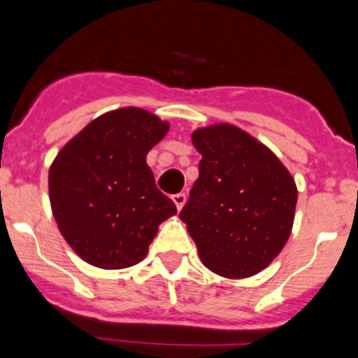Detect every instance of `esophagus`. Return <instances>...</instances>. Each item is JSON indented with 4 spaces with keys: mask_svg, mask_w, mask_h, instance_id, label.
Wrapping results in <instances>:
<instances>
[{
    "mask_svg": "<svg viewBox=\"0 0 358 358\" xmlns=\"http://www.w3.org/2000/svg\"><path fill=\"white\" fill-rule=\"evenodd\" d=\"M171 199H173V202H175L176 209H178V211H180V209H182L183 206H185V202H187V196H185V194L180 192V194H175V196H173Z\"/></svg>",
    "mask_w": 358,
    "mask_h": 358,
    "instance_id": "obj_1",
    "label": "esophagus"
}]
</instances>
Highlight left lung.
Returning a JSON list of instances; mask_svg holds the SVG:
<instances>
[{"mask_svg": "<svg viewBox=\"0 0 358 358\" xmlns=\"http://www.w3.org/2000/svg\"><path fill=\"white\" fill-rule=\"evenodd\" d=\"M199 178L180 220L202 265L225 279L265 270L291 236L298 189L280 159L229 122L192 131Z\"/></svg>", "mask_w": 358, "mask_h": 358, "instance_id": "obj_1", "label": "left lung"}]
</instances>
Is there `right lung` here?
<instances>
[{
	"label": "right lung",
	"instance_id": "1",
	"mask_svg": "<svg viewBox=\"0 0 358 358\" xmlns=\"http://www.w3.org/2000/svg\"><path fill=\"white\" fill-rule=\"evenodd\" d=\"M169 122L140 107L93 119L59 150L48 173L50 206L72 251L103 270L142 262L176 206L154 182L147 154Z\"/></svg>",
	"mask_w": 358,
	"mask_h": 358
}]
</instances>
